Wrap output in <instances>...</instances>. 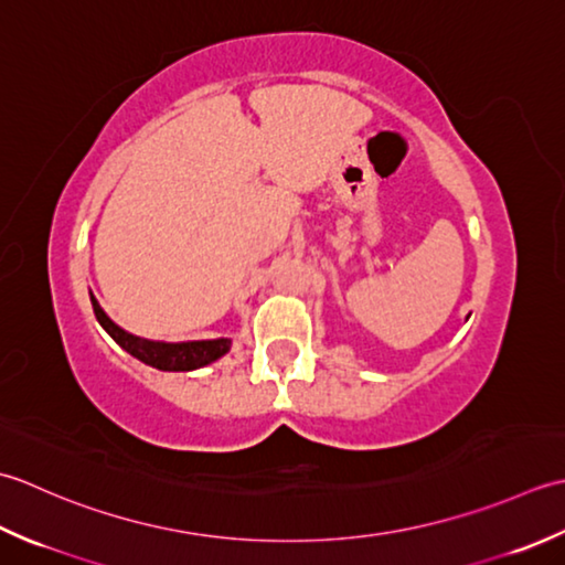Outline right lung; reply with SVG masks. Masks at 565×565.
Segmentation results:
<instances>
[{
	"instance_id": "obj_1",
	"label": "right lung",
	"mask_w": 565,
	"mask_h": 565,
	"mask_svg": "<svg viewBox=\"0 0 565 565\" xmlns=\"http://www.w3.org/2000/svg\"><path fill=\"white\" fill-rule=\"evenodd\" d=\"M92 299V309H95V317L105 329L109 337L119 343V347L131 353L134 359H138L146 365L158 367V371H168V373H185V371H198V367H204L214 363L216 359H222L224 353L232 349V339H204V341H151V339H141L136 333H129L121 329L119 324H114L105 309L99 307L97 297L89 292Z\"/></svg>"
}]
</instances>
